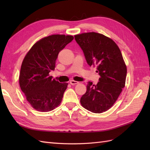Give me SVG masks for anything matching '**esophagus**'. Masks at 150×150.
<instances>
[{
	"label": "esophagus",
	"mask_w": 150,
	"mask_h": 150,
	"mask_svg": "<svg viewBox=\"0 0 150 150\" xmlns=\"http://www.w3.org/2000/svg\"><path fill=\"white\" fill-rule=\"evenodd\" d=\"M69 83L71 84V85H75V84H77L79 83V82L75 81H73V80H71V81H70Z\"/></svg>",
	"instance_id": "34e87169"
}]
</instances>
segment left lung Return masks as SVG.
Returning a JSON list of instances; mask_svg holds the SVG:
<instances>
[{
	"mask_svg": "<svg viewBox=\"0 0 150 150\" xmlns=\"http://www.w3.org/2000/svg\"><path fill=\"white\" fill-rule=\"evenodd\" d=\"M75 39L88 64L96 66L100 76L97 85L88 82L81 104L93 113L104 112L115 103L125 86L127 69L122 53L116 43L103 34L82 33L75 35Z\"/></svg>",
	"mask_w": 150,
	"mask_h": 150,
	"instance_id": "obj_1",
	"label": "left lung"
}]
</instances>
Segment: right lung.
<instances>
[{
	"label": "right lung",
	"instance_id": "obj_1",
	"mask_svg": "<svg viewBox=\"0 0 150 150\" xmlns=\"http://www.w3.org/2000/svg\"><path fill=\"white\" fill-rule=\"evenodd\" d=\"M74 39L71 35H52L38 41L22 63L19 84L34 109L50 111L60 104L68 83L52 79L49 73L55 68L59 53Z\"/></svg>",
	"mask_w": 150,
	"mask_h": 150
}]
</instances>
